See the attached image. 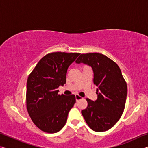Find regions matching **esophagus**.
<instances>
[{
	"instance_id": "esophagus-1",
	"label": "esophagus",
	"mask_w": 148,
	"mask_h": 148,
	"mask_svg": "<svg viewBox=\"0 0 148 148\" xmlns=\"http://www.w3.org/2000/svg\"><path fill=\"white\" fill-rule=\"evenodd\" d=\"M82 99V97H80L79 95H76V101H80V100H81Z\"/></svg>"
}]
</instances>
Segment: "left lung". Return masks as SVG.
<instances>
[{
    "label": "left lung",
    "mask_w": 148,
    "mask_h": 148,
    "mask_svg": "<svg viewBox=\"0 0 148 148\" xmlns=\"http://www.w3.org/2000/svg\"><path fill=\"white\" fill-rule=\"evenodd\" d=\"M91 66L93 82L98 89L95 101L86 99L87 107L82 110L87 124L92 131L104 132L113 127L123 113L127 86L116 62L103 54H81L76 61Z\"/></svg>",
    "instance_id": "obj_1"
}]
</instances>
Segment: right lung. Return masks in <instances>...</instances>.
I'll return each mask as SVG.
<instances>
[{"label":"right lung","instance_id":"1","mask_svg":"<svg viewBox=\"0 0 148 148\" xmlns=\"http://www.w3.org/2000/svg\"><path fill=\"white\" fill-rule=\"evenodd\" d=\"M80 53L53 52L40 60L27 82L26 105L32 122L41 131L56 133L67 121L76 102L74 95H59L57 88L66 83L69 66Z\"/></svg>","mask_w":148,"mask_h":148}]
</instances>
